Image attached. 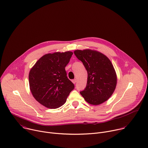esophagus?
I'll return each instance as SVG.
<instances>
[{
  "label": "esophagus",
  "instance_id": "34e87169",
  "mask_svg": "<svg viewBox=\"0 0 148 148\" xmlns=\"http://www.w3.org/2000/svg\"><path fill=\"white\" fill-rule=\"evenodd\" d=\"M76 81H77V80H76L75 79H73V80H72V82H73V84H74L76 83Z\"/></svg>",
  "mask_w": 148,
  "mask_h": 148
}]
</instances>
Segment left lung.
Instances as JSON below:
<instances>
[{"mask_svg": "<svg viewBox=\"0 0 148 148\" xmlns=\"http://www.w3.org/2000/svg\"><path fill=\"white\" fill-rule=\"evenodd\" d=\"M74 54L87 70V86L80 94L91 105H98L107 101L114 93L117 75L110 60L97 50H76Z\"/></svg>", "mask_w": 148, "mask_h": 148, "instance_id": "left-lung-1", "label": "left lung"}]
</instances>
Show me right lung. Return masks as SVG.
Segmentation results:
<instances>
[{
    "label": "right lung",
    "mask_w": 148,
    "mask_h": 148,
    "mask_svg": "<svg viewBox=\"0 0 148 148\" xmlns=\"http://www.w3.org/2000/svg\"><path fill=\"white\" fill-rule=\"evenodd\" d=\"M73 54L70 51L46 54L30 69V91L36 100L45 107H60L74 89V84L67 78L65 70Z\"/></svg>",
    "instance_id": "obj_1"
}]
</instances>
